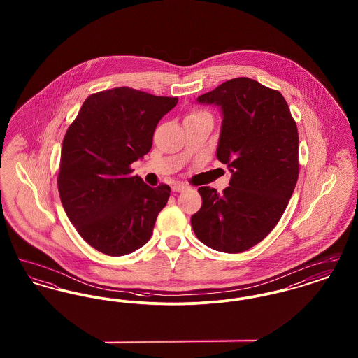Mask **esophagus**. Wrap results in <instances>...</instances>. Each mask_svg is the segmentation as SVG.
<instances>
[{
    "label": "esophagus",
    "mask_w": 358,
    "mask_h": 358,
    "mask_svg": "<svg viewBox=\"0 0 358 358\" xmlns=\"http://www.w3.org/2000/svg\"><path fill=\"white\" fill-rule=\"evenodd\" d=\"M187 185L185 184H174L173 187H171V190L174 192V193H180V192H184V190H187Z\"/></svg>",
    "instance_id": "obj_1"
}]
</instances>
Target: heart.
Segmentation results:
<instances>
[{
	"label": "heart",
	"instance_id": "b5f03b06",
	"mask_svg": "<svg viewBox=\"0 0 358 358\" xmlns=\"http://www.w3.org/2000/svg\"><path fill=\"white\" fill-rule=\"evenodd\" d=\"M190 115H192V117H199V115H209V114L205 113V111H194V113H192ZM190 115H189V117H190Z\"/></svg>",
	"mask_w": 358,
	"mask_h": 358
}]
</instances>
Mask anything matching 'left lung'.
Returning a JSON list of instances; mask_svg holds the SVG:
<instances>
[{
    "label": "left lung",
    "mask_w": 358,
    "mask_h": 358,
    "mask_svg": "<svg viewBox=\"0 0 358 358\" xmlns=\"http://www.w3.org/2000/svg\"><path fill=\"white\" fill-rule=\"evenodd\" d=\"M197 101L220 106L217 158L232 173L222 194L199 187L203 205L190 219L197 238L238 254L280 220L299 176L298 129L283 95L250 78L227 80Z\"/></svg>",
    "instance_id": "obj_1"
}]
</instances>
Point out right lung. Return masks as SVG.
Segmentation results:
<instances>
[{"label": "right lung", "mask_w": 358, "mask_h": 358, "mask_svg": "<svg viewBox=\"0 0 358 358\" xmlns=\"http://www.w3.org/2000/svg\"><path fill=\"white\" fill-rule=\"evenodd\" d=\"M177 102L117 87L91 94L69 124L59 194L69 222L99 252L127 255L152 238L171 187L146 185L130 165L150 152L158 122Z\"/></svg>", "instance_id": "obj_1"}]
</instances>
